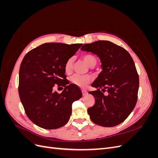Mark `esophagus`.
Here are the masks:
<instances>
[{"instance_id": "obj_1", "label": "esophagus", "mask_w": 158, "mask_h": 158, "mask_svg": "<svg viewBox=\"0 0 158 158\" xmlns=\"http://www.w3.org/2000/svg\"><path fill=\"white\" fill-rule=\"evenodd\" d=\"M82 95H83L84 96V95H85L87 94L88 92H87L86 90H85V89H82Z\"/></svg>"}]
</instances>
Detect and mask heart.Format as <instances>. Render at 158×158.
Segmentation results:
<instances>
[{"label": "heart", "instance_id": "b5f03b06", "mask_svg": "<svg viewBox=\"0 0 158 158\" xmlns=\"http://www.w3.org/2000/svg\"><path fill=\"white\" fill-rule=\"evenodd\" d=\"M83 59L85 61V63L88 64V66L93 67L97 63V60L92 55L85 54L83 55ZM74 62V57H70L64 64V71L66 73L69 74L73 70V65ZM92 80V77L89 75H79V74H74L70 78V81L72 84L77 85L80 88H85Z\"/></svg>", "mask_w": 158, "mask_h": 158}]
</instances>
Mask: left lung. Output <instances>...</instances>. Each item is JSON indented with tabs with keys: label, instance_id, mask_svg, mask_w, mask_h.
<instances>
[{
	"label": "left lung",
	"instance_id": "obj_1",
	"mask_svg": "<svg viewBox=\"0 0 158 158\" xmlns=\"http://www.w3.org/2000/svg\"><path fill=\"white\" fill-rule=\"evenodd\" d=\"M81 49L97 55L103 69L92 85L98 89L89 92L95 98V104L88 109L91 120L102 127L118 125L137 102L139 76L134 60L126 49L108 41L84 44Z\"/></svg>",
	"mask_w": 158,
	"mask_h": 158
}]
</instances>
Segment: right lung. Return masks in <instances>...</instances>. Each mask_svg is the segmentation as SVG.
Returning a JSON list of instances; mask_svg holds the SVG:
<instances>
[{"mask_svg":"<svg viewBox=\"0 0 158 158\" xmlns=\"http://www.w3.org/2000/svg\"><path fill=\"white\" fill-rule=\"evenodd\" d=\"M82 45L46 43L23 57L19 71V96L26 115L38 127L56 129L66 125L73 103L82 97L80 89L72 84L60 94L52 90L55 84L66 85L65 62Z\"/></svg>","mask_w":158,"mask_h":158,"instance_id":"add662e5","label":"right lung"}]
</instances>
